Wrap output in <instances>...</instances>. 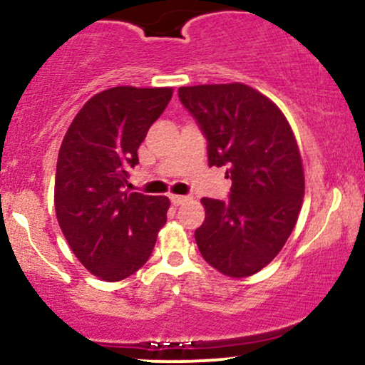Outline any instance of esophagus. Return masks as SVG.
<instances>
[{
	"mask_svg": "<svg viewBox=\"0 0 365 365\" xmlns=\"http://www.w3.org/2000/svg\"><path fill=\"white\" fill-rule=\"evenodd\" d=\"M170 200L173 206H180V204H183L185 200H188V197L185 195H170Z\"/></svg>",
	"mask_w": 365,
	"mask_h": 365,
	"instance_id": "34e87169",
	"label": "esophagus"
}]
</instances>
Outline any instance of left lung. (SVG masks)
<instances>
[{
	"label": "left lung",
	"instance_id": "8db88e82",
	"mask_svg": "<svg viewBox=\"0 0 365 365\" xmlns=\"http://www.w3.org/2000/svg\"><path fill=\"white\" fill-rule=\"evenodd\" d=\"M178 98L207 140L209 166H226L228 200L207 199L195 230L200 254L215 269L245 278L283 249L299 220L302 158L279 108L245 83L180 87Z\"/></svg>",
	"mask_w": 365,
	"mask_h": 365
}]
</instances>
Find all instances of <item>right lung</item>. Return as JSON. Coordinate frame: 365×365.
<instances>
[{
  "instance_id": "1",
  "label": "right lung",
  "mask_w": 365,
  "mask_h": 365,
  "mask_svg": "<svg viewBox=\"0 0 365 365\" xmlns=\"http://www.w3.org/2000/svg\"><path fill=\"white\" fill-rule=\"evenodd\" d=\"M173 89L121 86L91 98L58 154L54 209L70 249L87 271L120 282L148 262L170 199L125 190L140 142Z\"/></svg>"
}]
</instances>
